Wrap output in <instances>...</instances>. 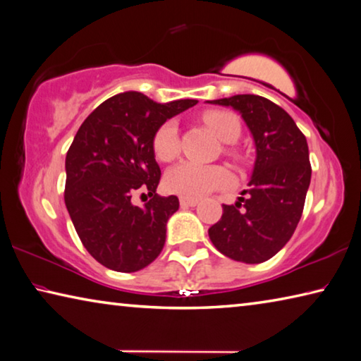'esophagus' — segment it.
Segmentation results:
<instances>
[{"mask_svg": "<svg viewBox=\"0 0 361 361\" xmlns=\"http://www.w3.org/2000/svg\"><path fill=\"white\" fill-rule=\"evenodd\" d=\"M179 203H180L182 208H193V206H197V204H198V200H193V198H184V197H180Z\"/></svg>", "mask_w": 361, "mask_h": 361, "instance_id": "34e87169", "label": "esophagus"}]
</instances>
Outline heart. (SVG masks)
<instances>
[{"label":"heart","mask_w":361,"mask_h":361,"mask_svg":"<svg viewBox=\"0 0 361 361\" xmlns=\"http://www.w3.org/2000/svg\"><path fill=\"white\" fill-rule=\"evenodd\" d=\"M212 133L222 142L232 144L241 134L238 116L232 111L209 110L203 115ZM153 153L159 161H171L179 153V134L173 121L163 123L153 135ZM230 182V174L217 164H198L192 161L179 163L168 171L164 184L169 192L184 198H202L214 190L226 187Z\"/></svg>","instance_id":"obj_1"}]
</instances>
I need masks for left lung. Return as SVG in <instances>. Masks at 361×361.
Returning a JSON list of instances; mask_svg holds the SVG:
<instances>
[{
	"label": "left lung",
	"mask_w": 361,
	"mask_h": 361,
	"mask_svg": "<svg viewBox=\"0 0 361 361\" xmlns=\"http://www.w3.org/2000/svg\"><path fill=\"white\" fill-rule=\"evenodd\" d=\"M240 111L256 147L250 188L235 204H222V217L208 233L224 256L245 264L274 257L302 216L312 168L305 135L285 110L256 94L208 100Z\"/></svg>",
	"instance_id": "left-lung-1"
}]
</instances>
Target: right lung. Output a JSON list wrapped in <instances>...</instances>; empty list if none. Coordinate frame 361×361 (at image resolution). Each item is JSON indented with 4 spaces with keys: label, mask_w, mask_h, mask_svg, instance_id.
I'll return each instance as SVG.
<instances>
[{
    "label": "right lung",
    "mask_w": 361,
    "mask_h": 361,
    "mask_svg": "<svg viewBox=\"0 0 361 361\" xmlns=\"http://www.w3.org/2000/svg\"><path fill=\"white\" fill-rule=\"evenodd\" d=\"M195 104H158L137 91L120 92L100 104L76 133L65 158V206L82 246L107 269L131 274L161 252L179 200L157 195L161 171L153 135ZM139 191L152 197L144 207L132 204Z\"/></svg>",
    "instance_id": "1"
}]
</instances>
